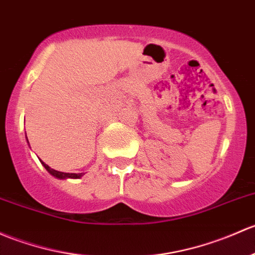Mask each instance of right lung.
<instances>
[{
    "label": "right lung",
    "mask_w": 255,
    "mask_h": 255,
    "mask_svg": "<svg viewBox=\"0 0 255 255\" xmlns=\"http://www.w3.org/2000/svg\"><path fill=\"white\" fill-rule=\"evenodd\" d=\"M26 141H28V138H26ZM29 143V141H28ZM41 161V160H40ZM42 166H44L45 168H46L47 172L50 173V175H52L53 177H56V178L58 179H66V178H80V177L83 176V173H66V172H60V171H56L53 170V168H51L49 165H46L44 161H41Z\"/></svg>",
    "instance_id": "obj_1"
}]
</instances>
